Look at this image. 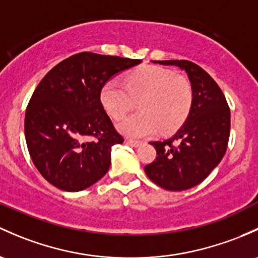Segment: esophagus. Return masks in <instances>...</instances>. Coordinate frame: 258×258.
Instances as JSON below:
<instances>
[{
  "label": "esophagus",
  "mask_w": 258,
  "mask_h": 258,
  "mask_svg": "<svg viewBox=\"0 0 258 258\" xmlns=\"http://www.w3.org/2000/svg\"><path fill=\"white\" fill-rule=\"evenodd\" d=\"M127 143H128L130 146H132V147H138V146L142 145V141H138V140H131V138H128L127 140Z\"/></svg>",
  "instance_id": "esophagus-1"
}]
</instances>
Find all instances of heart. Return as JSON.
<instances>
[{
	"instance_id": "heart-1",
	"label": "heart",
	"mask_w": 258,
	"mask_h": 258,
	"mask_svg": "<svg viewBox=\"0 0 258 258\" xmlns=\"http://www.w3.org/2000/svg\"><path fill=\"white\" fill-rule=\"evenodd\" d=\"M100 100L116 120L123 117L138 101L141 111L123 118L118 130L128 136L143 137L158 128L170 132L185 121L193 102V86L185 75L143 65L127 74L124 85L117 80L107 81Z\"/></svg>"
}]
</instances>
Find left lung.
Listing matches in <instances>:
<instances>
[{"instance_id": "1", "label": "left lung", "mask_w": 258, "mask_h": 258, "mask_svg": "<svg viewBox=\"0 0 258 258\" xmlns=\"http://www.w3.org/2000/svg\"><path fill=\"white\" fill-rule=\"evenodd\" d=\"M185 70L193 86L190 112L174 136L151 142L157 157L145 167L147 177L172 191L202 183L224 157L230 136V108L215 80L189 60H154Z\"/></svg>"}]
</instances>
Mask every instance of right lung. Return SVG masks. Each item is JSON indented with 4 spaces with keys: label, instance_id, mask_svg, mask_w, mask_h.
Masks as SVG:
<instances>
[{
    "label": "right lung",
    "instance_id": "right-lung-1",
    "mask_svg": "<svg viewBox=\"0 0 258 258\" xmlns=\"http://www.w3.org/2000/svg\"><path fill=\"white\" fill-rule=\"evenodd\" d=\"M138 59L83 51L47 73L24 117L29 156L43 178L65 191L100 180L111 164V148L123 142L100 100L102 86Z\"/></svg>",
    "mask_w": 258,
    "mask_h": 258
}]
</instances>
